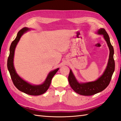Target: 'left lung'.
I'll list each match as a JSON object with an SVG mask.
<instances>
[{"label": "left lung", "mask_w": 121, "mask_h": 121, "mask_svg": "<svg viewBox=\"0 0 121 121\" xmlns=\"http://www.w3.org/2000/svg\"><path fill=\"white\" fill-rule=\"evenodd\" d=\"M98 33L102 34L106 41L110 51L109 57L106 69L103 75L95 82L86 83H79L70 70L68 76L69 83L72 89L75 92L82 95L89 96L101 92L106 89L109 84L115 68V63L113 58L114 50L110 42V38L107 32L104 28L99 30Z\"/></svg>", "instance_id": "left-lung-1"}]
</instances>
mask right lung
Returning <instances> with one entry per match:
<instances>
[{
	"label": "right lung",
	"mask_w": 121,
	"mask_h": 121,
	"mask_svg": "<svg viewBox=\"0 0 121 121\" xmlns=\"http://www.w3.org/2000/svg\"><path fill=\"white\" fill-rule=\"evenodd\" d=\"M29 30V28L25 27L21 29L17 33V36L12 43H11L10 48V54L7 61V66L9 71L13 83L17 89L26 94L31 95H39L46 92L48 89L51 83V80L53 76L57 72L59 68L55 69L49 73L44 83L40 85H32L23 80L17 74L14 69L13 65V59L14 51L17 43L19 42L22 35Z\"/></svg>",
	"instance_id": "obj_1"
}]
</instances>
